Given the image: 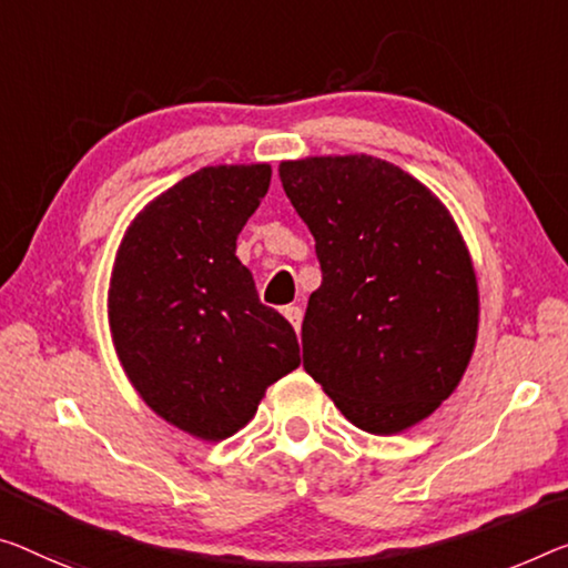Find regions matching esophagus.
Listing matches in <instances>:
<instances>
[{
	"label": "esophagus",
	"instance_id": "1",
	"mask_svg": "<svg viewBox=\"0 0 568 568\" xmlns=\"http://www.w3.org/2000/svg\"><path fill=\"white\" fill-rule=\"evenodd\" d=\"M302 307H294V304H290V307H284V317L292 322V327L296 329V333H300V327H302Z\"/></svg>",
	"mask_w": 568,
	"mask_h": 568
}]
</instances>
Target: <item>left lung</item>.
I'll use <instances>...</instances> for the list:
<instances>
[{
  "mask_svg": "<svg viewBox=\"0 0 568 568\" xmlns=\"http://www.w3.org/2000/svg\"><path fill=\"white\" fill-rule=\"evenodd\" d=\"M278 178L322 268L304 371L357 429H408L452 396L475 351L477 278L455 221L378 156H307Z\"/></svg>",
  "mask_w": 568,
  "mask_h": 568,
  "instance_id": "1",
  "label": "left lung"
}]
</instances>
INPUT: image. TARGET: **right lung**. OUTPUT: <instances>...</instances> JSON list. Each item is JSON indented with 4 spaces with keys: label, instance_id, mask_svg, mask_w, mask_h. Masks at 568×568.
Segmentation results:
<instances>
[{
    "label": "right lung",
    "instance_id": "obj_1",
    "mask_svg": "<svg viewBox=\"0 0 568 568\" xmlns=\"http://www.w3.org/2000/svg\"><path fill=\"white\" fill-rule=\"evenodd\" d=\"M268 164H217L154 197L121 241L109 290L113 347L144 404L221 442L300 365L294 327L258 302L235 239L266 195Z\"/></svg>",
    "mask_w": 568,
    "mask_h": 568
}]
</instances>
